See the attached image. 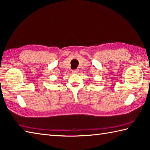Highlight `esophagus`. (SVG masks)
<instances>
[{"mask_svg":"<svg viewBox=\"0 0 150 150\" xmlns=\"http://www.w3.org/2000/svg\"><path fill=\"white\" fill-rule=\"evenodd\" d=\"M79 69H75V70H73V73H76V74H77V73H79Z\"/></svg>","mask_w":150,"mask_h":150,"instance_id":"34e87169","label":"esophagus"}]
</instances>
